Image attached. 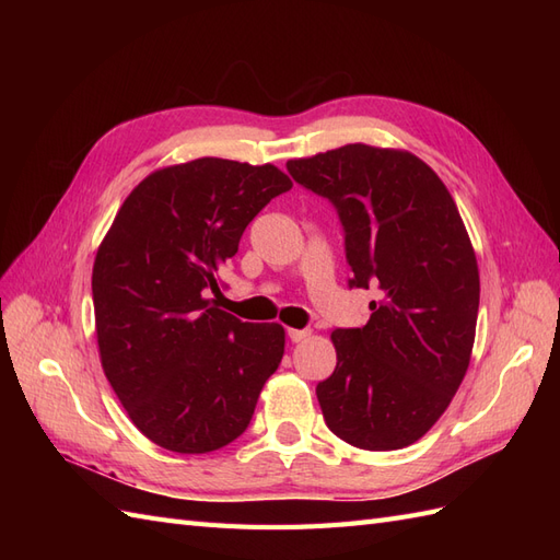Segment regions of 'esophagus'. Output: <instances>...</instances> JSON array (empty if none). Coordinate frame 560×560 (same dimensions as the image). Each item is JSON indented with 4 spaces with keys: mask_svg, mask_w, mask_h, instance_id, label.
Returning a JSON list of instances; mask_svg holds the SVG:
<instances>
[{
    "mask_svg": "<svg viewBox=\"0 0 560 560\" xmlns=\"http://www.w3.org/2000/svg\"><path fill=\"white\" fill-rule=\"evenodd\" d=\"M287 336H290L294 343H301V341H306V338L311 336V331L308 329H287Z\"/></svg>",
    "mask_w": 560,
    "mask_h": 560,
    "instance_id": "obj_1",
    "label": "esophagus"
}]
</instances>
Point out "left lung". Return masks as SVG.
Here are the masks:
<instances>
[{
	"label": "left lung",
	"mask_w": 560,
	"mask_h": 560,
	"mask_svg": "<svg viewBox=\"0 0 560 560\" xmlns=\"http://www.w3.org/2000/svg\"><path fill=\"white\" fill-rule=\"evenodd\" d=\"M287 171L338 210L350 287L381 292L362 329L331 331L336 369L315 389L322 416L358 448L409 446L448 409L471 358L479 266L463 217L404 149L346 144Z\"/></svg>",
	"instance_id": "8db88e82"
}]
</instances>
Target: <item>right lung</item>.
I'll return each instance as SVG.
<instances>
[{
	"mask_svg": "<svg viewBox=\"0 0 560 560\" xmlns=\"http://www.w3.org/2000/svg\"><path fill=\"white\" fill-rule=\"evenodd\" d=\"M290 189L270 163L159 167L97 247L100 362L132 425L161 448L210 453L238 439L282 360V325L241 322L206 296L219 292V268L247 224Z\"/></svg>",
	"mask_w": 560,
	"mask_h": 560,
	"instance_id": "right-lung-1",
	"label": "right lung"
}]
</instances>
